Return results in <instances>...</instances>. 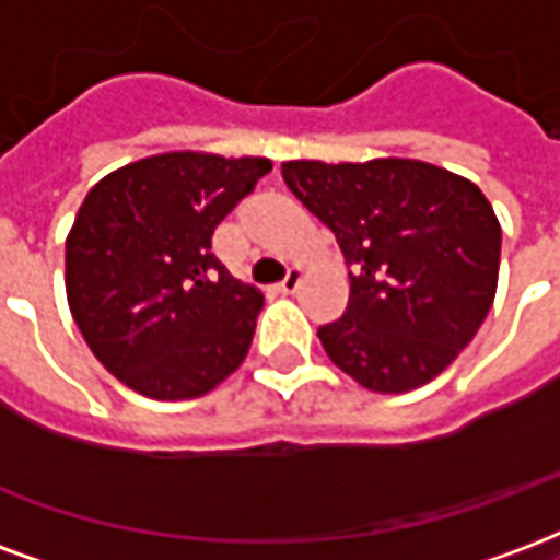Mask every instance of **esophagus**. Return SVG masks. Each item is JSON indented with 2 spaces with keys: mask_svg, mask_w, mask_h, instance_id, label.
I'll return each instance as SVG.
<instances>
[{
  "mask_svg": "<svg viewBox=\"0 0 560 560\" xmlns=\"http://www.w3.org/2000/svg\"><path fill=\"white\" fill-rule=\"evenodd\" d=\"M300 281H302V267H291V269H288V276L279 281V291L281 293H293L296 288H300Z\"/></svg>",
  "mask_w": 560,
  "mask_h": 560,
  "instance_id": "1",
  "label": "esophagus"
}]
</instances>
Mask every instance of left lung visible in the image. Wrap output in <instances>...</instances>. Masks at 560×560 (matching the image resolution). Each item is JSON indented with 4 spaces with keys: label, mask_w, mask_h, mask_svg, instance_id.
<instances>
[{
    "label": "left lung",
    "mask_w": 560,
    "mask_h": 560,
    "mask_svg": "<svg viewBox=\"0 0 560 560\" xmlns=\"http://www.w3.org/2000/svg\"><path fill=\"white\" fill-rule=\"evenodd\" d=\"M281 177L353 264L347 312L317 329L326 355L380 395L442 374L499 288L501 225L487 196L448 168L400 156L291 160Z\"/></svg>",
    "instance_id": "8db88e82"
}]
</instances>
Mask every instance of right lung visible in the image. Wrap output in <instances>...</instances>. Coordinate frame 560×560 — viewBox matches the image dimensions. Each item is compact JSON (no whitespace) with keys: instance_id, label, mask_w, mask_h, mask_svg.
<instances>
[{"instance_id":"1","label":"right lung","mask_w":560,"mask_h":560,"mask_svg":"<svg viewBox=\"0 0 560 560\" xmlns=\"http://www.w3.org/2000/svg\"><path fill=\"white\" fill-rule=\"evenodd\" d=\"M267 156L153 153L91 186L65 243V291L97 362L153 400H192L237 371L264 293L210 237Z\"/></svg>"}]
</instances>
